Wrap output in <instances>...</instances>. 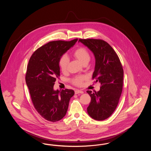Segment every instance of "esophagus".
Segmentation results:
<instances>
[{
	"label": "esophagus",
	"instance_id": "1",
	"mask_svg": "<svg viewBox=\"0 0 151 151\" xmlns=\"http://www.w3.org/2000/svg\"><path fill=\"white\" fill-rule=\"evenodd\" d=\"M84 92H83V91H80V90H75V93L76 94H77L79 93H83Z\"/></svg>",
	"mask_w": 151,
	"mask_h": 151
}]
</instances>
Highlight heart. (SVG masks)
<instances>
[{
  "label": "heart",
  "instance_id": "1",
  "mask_svg": "<svg viewBox=\"0 0 151 151\" xmlns=\"http://www.w3.org/2000/svg\"><path fill=\"white\" fill-rule=\"evenodd\" d=\"M74 57L76 58L83 65H86L91 59V55L87 49L83 47H80L74 51L72 53ZM69 60L67 55H63L59 59V66L60 70L65 72L67 70ZM86 75H79L73 77L71 79L72 84L76 86H81L83 82L86 80Z\"/></svg>",
  "mask_w": 151,
  "mask_h": 151
}]
</instances>
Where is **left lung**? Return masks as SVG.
<instances>
[{"mask_svg": "<svg viewBox=\"0 0 151 151\" xmlns=\"http://www.w3.org/2000/svg\"><path fill=\"white\" fill-rule=\"evenodd\" d=\"M79 41L93 52L96 65L92 79L101 83L99 91H86L91 97L87 111L95 120L103 121L111 116L118 105L123 89V66L114 50L106 41L93 38Z\"/></svg>", "mask_w": 151, "mask_h": 151, "instance_id": "obj_1", "label": "left lung"}]
</instances>
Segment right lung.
<instances>
[{"label": "right lung", "mask_w": 151, "mask_h": 151, "mask_svg": "<svg viewBox=\"0 0 151 151\" xmlns=\"http://www.w3.org/2000/svg\"><path fill=\"white\" fill-rule=\"evenodd\" d=\"M77 41L78 38L70 41H50L37 49L29 59L26 83L34 107L47 121L54 122L62 119L75 93L72 89L54 91L53 87L60 76L59 58Z\"/></svg>", "instance_id": "obj_1"}]
</instances>
